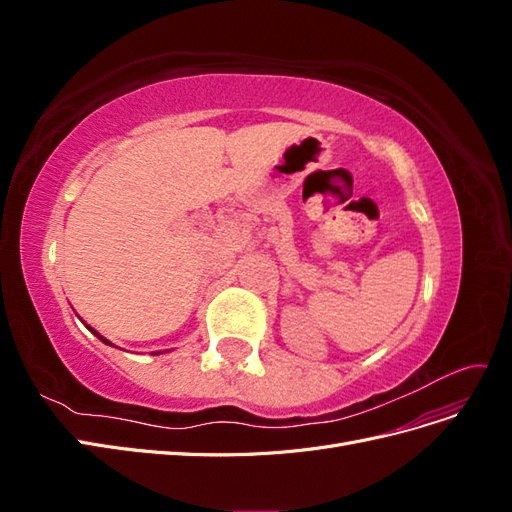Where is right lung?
<instances>
[{"label":"right lung","instance_id":"add662e5","mask_svg":"<svg viewBox=\"0 0 512 512\" xmlns=\"http://www.w3.org/2000/svg\"><path fill=\"white\" fill-rule=\"evenodd\" d=\"M87 329H89L91 333H94V335H96V337L100 339V342H102V344H106V346H113V344H111V342H108V339H106V337H102V335H100V333H98L96 329H91V327H87ZM156 354H160V352H156Z\"/></svg>","mask_w":512,"mask_h":512}]
</instances>
